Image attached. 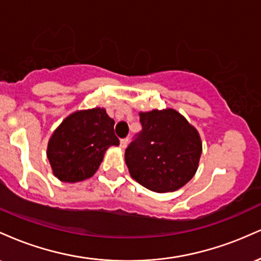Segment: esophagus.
Instances as JSON below:
<instances>
[{
  "label": "esophagus",
  "mask_w": 261,
  "mask_h": 261,
  "mask_svg": "<svg viewBox=\"0 0 261 261\" xmlns=\"http://www.w3.org/2000/svg\"><path fill=\"white\" fill-rule=\"evenodd\" d=\"M127 143H128V139H122V140L120 141V147H121L122 149L126 148Z\"/></svg>",
  "instance_id": "1"
}]
</instances>
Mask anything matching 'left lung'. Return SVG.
Instances as JSON below:
<instances>
[{
  "instance_id": "8db88e82",
  "label": "left lung",
  "mask_w": 261,
  "mask_h": 261,
  "mask_svg": "<svg viewBox=\"0 0 261 261\" xmlns=\"http://www.w3.org/2000/svg\"><path fill=\"white\" fill-rule=\"evenodd\" d=\"M142 131L125 151V162L139 184L170 193L191 180L199 168V131L173 108L140 112Z\"/></svg>"
}]
</instances>
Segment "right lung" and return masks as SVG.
<instances>
[{
	"instance_id": "1",
	"label": "right lung",
	"mask_w": 261,
	"mask_h": 261,
	"mask_svg": "<svg viewBox=\"0 0 261 261\" xmlns=\"http://www.w3.org/2000/svg\"><path fill=\"white\" fill-rule=\"evenodd\" d=\"M115 121L104 108L77 110L62 120L49 139L46 157L59 180L77 182L95 174L110 146H118Z\"/></svg>"
}]
</instances>
